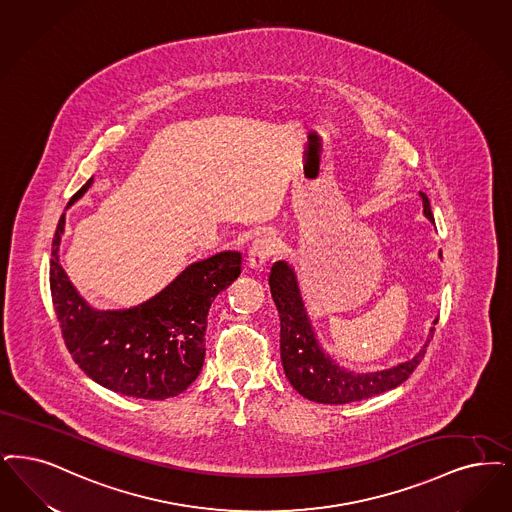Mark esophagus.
I'll return each instance as SVG.
<instances>
[{
  "label": "esophagus",
  "mask_w": 512,
  "mask_h": 512,
  "mask_svg": "<svg viewBox=\"0 0 512 512\" xmlns=\"http://www.w3.org/2000/svg\"><path fill=\"white\" fill-rule=\"evenodd\" d=\"M278 249V238L272 232H261L247 253V265L253 270H261L266 261L276 253Z\"/></svg>",
  "instance_id": "esophagus-1"
}]
</instances>
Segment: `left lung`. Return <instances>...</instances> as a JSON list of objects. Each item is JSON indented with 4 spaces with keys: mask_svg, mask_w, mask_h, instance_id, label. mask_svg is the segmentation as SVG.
<instances>
[{
    "mask_svg": "<svg viewBox=\"0 0 512 512\" xmlns=\"http://www.w3.org/2000/svg\"><path fill=\"white\" fill-rule=\"evenodd\" d=\"M419 196L423 200L425 217L434 223L427 194L419 192ZM268 284L280 314V356L284 373L293 389L318 404H348L396 389L419 366L434 335V328H430L423 348L402 364L366 373L352 371L333 360L322 347L308 318L295 268L286 261L274 263ZM436 322L438 318L432 324Z\"/></svg>",
    "mask_w": 512,
    "mask_h": 512,
    "instance_id": "1",
    "label": "left lung"
}]
</instances>
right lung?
Instances as JSON below:
<instances>
[{
    "instance_id": "obj_1",
    "label": "right lung",
    "mask_w": 512,
    "mask_h": 512,
    "mask_svg": "<svg viewBox=\"0 0 512 512\" xmlns=\"http://www.w3.org/2000/svg\"><path fill=\"white\" fill-rule=\"evenodd\" d=\"M91 184L93 177L70 198L68 207ZM64 223L62 213L51 247L49 286L74 362L104 389L131 398L165 400L188 389L204 366L209 308L240 276L242 253L221 251L186 266L137 307L101 310L83 299L62 268Z\"/></svg>"
}]
</instances>
